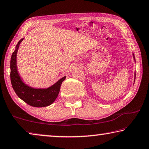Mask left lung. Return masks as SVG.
I'll return each instance as SVG.
<instances>
[{"mask_svg": "<svg viewBox=\"0 0 149 149\" xmlns=\"http://www.w3.org/2000/svg\"><path fill=\"white\" fill-rule=\"evenodd\" d=\"M133 56H134V61H135V56H134V54H133ZM134 76H135H135H136V74H135V75H134Z\"/></svg>", "mask_w": 149, "mask_h": 149, "instance_id": "1", "label": "left lung"}]
</instances>
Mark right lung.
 <instances>
[{
    "mask_svg": "<svg viewBox=\"0 0 149 149\" xmlns=\"http://www.w3.org/2000/svg\"><path fill=\"white\" fill-rule=\"evenodd\" d=\"M24 38L18 42L10 60V80L13 89L17 95L26 103L35 107L50 105L59 94L61 85L66 77L59 79L47 88H35L28 86L21 79L17 68V53L19 44Z\"/></svg>",
    "mask_w": 149,
    "mask_h": 149,
    "instance_id": "add662e5",
    "label": "right lung"
}]
</instances>
